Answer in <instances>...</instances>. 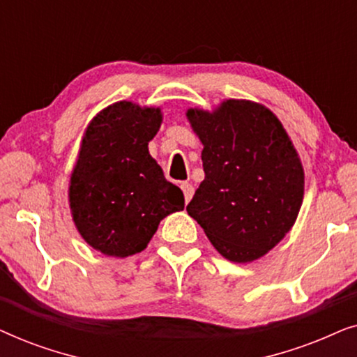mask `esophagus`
I'll list each match as a JSON object with an SVG mask.
<instances>
[{
	"mask_svg": "<svg viewBox=\"0 0 357 357\" xmlns=\"http://www.w3.org/2000/svg\"><path fill=\"white\" fill-rule=\"evenodd\" d=\"M180 188H182V192H183V197H185V202H190V199H192V197H193V193H195V188L192 187V185H190L188 182H183V183H180Z\"/></svg>",
	"mask_w": 357,
	"mask_h": 357,
	"instance_id": "esophagus-1",
	"label": "esophagus"
}]
</instances>
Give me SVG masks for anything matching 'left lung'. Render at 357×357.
<instances>
[{"label":"left lung","instance_id":"left-lung-1","mask_svg":"<svg viewBox=\"0 0 357 357\" xmlns=\"http://www.w3.org/2000/svg\"><path fill=\"white\" fill-rule=\"evenodd\" d=\"M203 144L204 180L187 211L229 261L266 255L294 226L304 167L280 119L263 104L226 99L187 110Z\"/></svg>","mask_w":357,"mask_h":357}]
</instances>
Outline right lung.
<instances>
[{
  "label": "right lung",
  "instance_id": "right-lung-1",
  "mask_svg": "<svg viewBox=\"0 0 357 357\" xmlns=\"http://www.w3.org/2000/svg\"><path fill=\"white\" fill-rule=\"evenodd\" d=\"M162 123L160 107L131 100L102 109L86 126L68 187L73 222L107 257L143 252L159 222L185 206L148 144Z\"/></svg>",
  "mask_w": 357,
  "mask_h": 357
}]
</instances>
